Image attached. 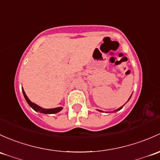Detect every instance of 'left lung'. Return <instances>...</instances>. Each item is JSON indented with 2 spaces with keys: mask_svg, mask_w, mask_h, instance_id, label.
<instances>
[{
  "mask_svg": "<svg viewBox=\"0 0 160 160\" xmlns=\"http://www.w3.org/2000/svg\"><path fill=\"white\" fill-rule=\"evenodd\" d=\"M132 97V95H131V96H130V97ZM130 97H129V98L128 101H129V99H130ZM122 107H123V106H122V107H120V108H119V109H117V110H114V111H113V112H117V111H119V110H121V109H122ZM98 110V111H100V112H102V110Z\"/></svg>",
  "mask_w": 160,
  "mask_h": 160,
  "instance_id": "left-lung-1",
  "label": "left lung"
}]
</instances>
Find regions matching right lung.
Here are the masks:
<instances>
[{
	"instance_id": "right-lung-1",
	"label": "right lung",
	"mask_w": 160,
	"mask_h": 160,
	"mask_svg": "<svg viewBox=\"0 0 160 160\" xmlns=\"http://www.w3.org/2000/svg\"><path fill=\"white\" fill-rule=\"evenodd\" d=\"M22 92H23V97H24V98H25V100H26L27 102L29 104V106L31 107L32 109H33V110L37 111V112H41V113H44V114H53V113H57V112H60V111H61L62 110H63V107H56V108H52V109L42 108L41 107L37 105L36 103L31 102V100H29V98H28V96L26 95V93H25L24 90H23V88H22Z\"/></svg>"
}]
</instances>
